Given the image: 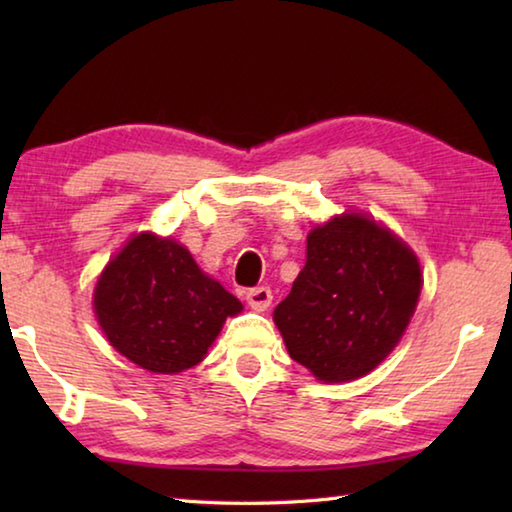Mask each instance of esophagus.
Listing matches in <instances>:
<instances>
[{"label":"esophagus","mask_w":512,"mask_h":512,"mask_svg":"<svg viewBox=\"0 0 512 512\" xmlns=\"http://www.w3.org/2000/svg\"><path fill=\"white\" fill-rule=\"evenodd\" d=\"M271 300H273V293L268 287H255L246 293V302L255 311H266L271 307Z\"/></svg>","instance_id":"obj_1"}]
</instances>
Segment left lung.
<instances>
[{"label": "left lung", "mask_w": 512, "mask_h": 512, "mask_svg": "<svg viewBox=\"0 0 512 512\" xmlns=\"http://www.w3.org/2000/svg\"><path fill=\"white\" fill-rule=\"evenodd\" d=\"M422 289L413 250L348 212L307 235V262L273 311L293 361L329 384L375 370L400 343Z\"/></svg>", "instance_id": "obj_1"}]
</instances>
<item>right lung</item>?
<instances>
[{"instance_id":"obj_1","label":"right lung","mask_w":512,"mask_h":512,"mask_svg":"<svg viewBox=\"0 0 512 512\" xmlns=\"http://www.w3.org/2000/svg\"><path fill=\"white\" fill-rule=\"evenodd\" d=\"M241 309L185 246L151 232L128 241L94 287V314L112 348L160 375L201 363L225 318Z\"/></svg>"}]
</instances>
